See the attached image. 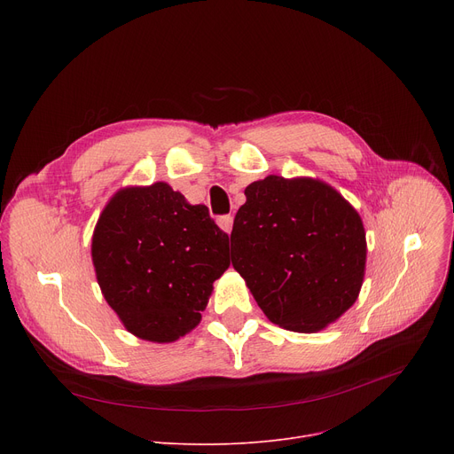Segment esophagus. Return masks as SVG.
<instances>
[{"label": "esophagus", "mask_w": 454, "mask_h": 454, "mask_svg": "<svg viewBox=\"0 0 454 454\" xmlns=\"http://www.w3.org/2000/svg\"><path fill=\"white\" fill-rule=\"evenodd\" d=\"M217 224H219L226 233H230V231H231V226H233V217H231V215H221V217L217 219Z\"/></svg>", "instance_id": "obj_1"}]
</instances>
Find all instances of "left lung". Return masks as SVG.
I'll return each mask as SVG.
<instances>
[{
    "mask_svg": "<svg viewBox=\"0 0 454 454\" xmlns=\"http://www.w3.org/2000/svg\"><path fill=\"white\" fill-rule=\"evenodd\" d=\"M233 219L231 265L272 324L311 333L359 296L366 233L349 202L313 178L267 176L245 189Z\"/></svg>",
    "mask_w": 454,
    "mask_h": 454,
    "instance_id": "left-lung-1",
    "label": "left lung"
}]
</instances>
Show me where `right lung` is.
I'll return each instance as SVG.
<instances>
[{
	"label": "right lung",
	"instance_id": "add662e5",
	"mask_svg": "<svg viewBox=\"0 0 454 454\" xmlns=\"http://www.w3.org/2000/svg\"><path fill=\"white\" fill-rule=\"evenodd\" d=\"M91 259L105 300L132 335L173 342L200 322L213 281L230 267L228 233L171 185L127 187L101 213Z\"/></svg>",
	"mask_w": 454,
	"mask_h": 454
}]
</instances>
